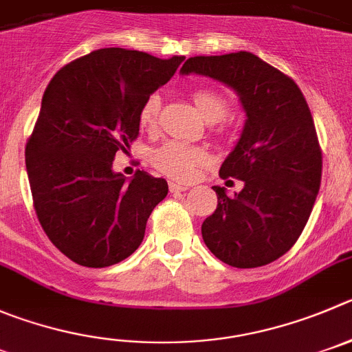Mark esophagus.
<instances>
[{
  "mask_svg": "<svg viewBox=\"0 0 352 352\" xmlns=\"http://www.w3.org/2000/svg\"><path fill=\"white\" fill-rule=\"evenodd\" d=\"M189 186L187 184H179V182H170V192H182L187 191Z\"/></svg>",
  "mask_w": 352,
  "mask_h": 352,
  "instance_id": "obj_1",
  "label": "esophagus"
}]
</instances>
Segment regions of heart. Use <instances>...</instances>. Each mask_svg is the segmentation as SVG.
I'll use <instances>...</instances> for the list:
<instances>
[{
  "mask_svg": "<svg viewBox=\"0 0 352 352\" xmlns=\"http://www.w3.org/2000/svg\"><path fill=\"white\" fill-rule=\"evenodd\" d=\"M192 100L206 121H221L229 111V100L221 91L212 88H198L192 91ZM161 109V97L157 94H151L144 100L139 111V123L142 128H153L157 123ZM208 160L206 149L198 146L168 140L163 146L153 151L151 161L160 172L177 180L192 179L196 166Z\"/></svg>",
  "mask_w": 352,
  "mask_h": 352,
  "instance_id": "1",
  "label": "heart"
}]
</instances>
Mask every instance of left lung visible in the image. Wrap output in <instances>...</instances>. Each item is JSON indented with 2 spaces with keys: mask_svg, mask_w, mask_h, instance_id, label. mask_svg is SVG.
I'll return each mask as SVG.
<instances>
[{
  "mask_svg": "<svg viewBox=\"0 0 352 352\" xmlns=\"http://www.w3.org/2000/svg\"><path fill=\"white\" fill-rule=\"evenodd\" d=\"M180 72L232 88L246 114L219 172L245 186L231 198L212 187L217 210L203 222V241L232 267L271 264L295 245L320 191L323 161L309 106L292 78L250 52L191 57Z\"/></svg>",
  "mask_w": 352,
  "mask_h": 352,
  "instance_id": "8db88e82",
  "label": "left lung"
}]
</instances>
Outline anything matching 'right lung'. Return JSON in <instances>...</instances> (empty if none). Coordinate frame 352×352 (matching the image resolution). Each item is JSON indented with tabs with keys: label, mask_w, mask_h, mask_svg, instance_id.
I'll return each instance as SVG.
<instances>
[{
	"label": "right lung",
	"mask_w": 352,
	"mask_h": 352,
	"mask_svg": "<svg viewBox=\"0 0 352 352\" xmlns=\"http://www.w3.org/2000/svg\"><path fill=\"white\" fill-rule=\"evenodd\" d=\"M186 57L100 48L52 78L25 146V168L43 231L85 267H107L139 248L147 219L168 195L165 179L113 172L139 135V111Z\"/></svg>",
	"instance_id": "obj_1"
}]
</instances>
